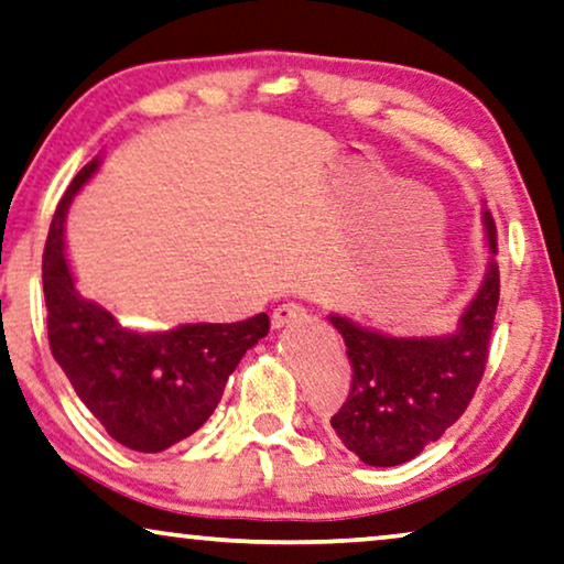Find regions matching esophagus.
Here are the masks:
<instances>
[{"mask_svg": "<svg viewBox=\"0 0 564 564\" xmlns=\"http://www.w3.org/2000/svg\"><path fill=\"white\" fill-rule=\"evenodd\" d=\"M305 315V307L300 302H284V305L274 307L272 313V328H284V325L297 321V317Z\"/></svg>", "mask_w": 564, "mask_h": 564, "instance_id": "obj_1", "label": "esophagus"}]
</instances>
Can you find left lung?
<instances>
[{
	"label": "left lung",
	"instance_id": "left-lung-1",
	"mask_svg": "<svg viewBox=\"0 0 564 564\" xmlns=\"http://www.w3.org/2000/svg\"><path fill=\"white\" fill-rule=\"evenodd\" d=\"M484 224L496 254V224L488 210ZM499 292V264L491 259L458 328L440 338H391L330 315L354 371L346 402L330 424L350 453L379 468L402 465L460 420L484 379Z\"/></svg>",
	"mask_w": 564,
	"mask_h": 564
}]
</instances>
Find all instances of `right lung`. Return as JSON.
Masks as SVG:
<instances>
[{
  "instance_id": "add662e5",
  "label": "right lung",
  "mask_w": 564,
  "mask_h": 564,
  "mask_svg": "<svg viewBox=\"0 0 564 564\" xmlns=\"http://www.w3.org/2000/svg\"><path fill=\"white\" fill-rule=\"evenodd\" d=\"M99 160L73 177L55 208L43 254L47 340L53 358L101 427L129 451L160 453L191 437L221 402L241 356L269 333L267 313L239 323L132 330L76 290L63 251L73 195Z\"/></svg>"
}]
</instances>
